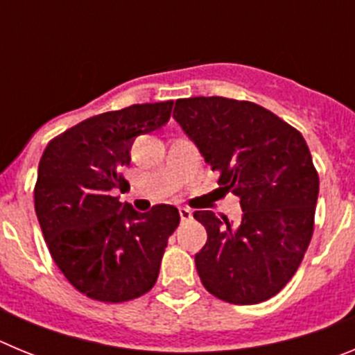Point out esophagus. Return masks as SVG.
Instances as JSON below:
<instances>
[{
	"label": "esophagus",
	"instance_id": "obj_1",
	"mask_svg": "<svg viewBox=\"0 0 355 355\" xmlns=\"http://www.w3.org/2000/svg\"><path fill=\"white\" fill-rule=\"evenodd\" d=\"M180 216H181V220L187 222L192 218V211H190L188 208H180Z\"/></svg>",
	"mask_w": 355,
	"mask_h": 355
}]
</instances>
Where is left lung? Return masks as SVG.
<instances>
[{
    "instance_id": "1",
    "label": "left lung",
    "mask_w": 355,
    "mask_h": 355,
    "mask_svg": "<svg viewBox=\"0 0 355 355\" xmlns=\"http://www.w3.org/2000/svg\"><path fill=\"white\" fill-rule=\"evenodd\" d=\"M174 119L240 199L241 220L196 211L208 241L196 254L200 281L229 304H259L288 284L315 229L318 172L302 135L250 101L178 99Z\"/></svg>"
}]
</instances>
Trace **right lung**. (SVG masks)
Segmentation results:
<instances>
[{
	"instance_id": "right-lung-1",
	"label": "right lung",
	"mask_w": 355,
	"mask_h": 355,
	"mask_svg": "<svg viewBox=\"0 0 355 355\" xmlns=\"http://www.w3.org/2000/svg\"><path fill=\"white\" fill-rule=\"evenodd\" d=\"M174 101L133 105L80 122L53 139L39 162L35 213L53 261L80 293L126 302L155 286L180 211L156 205L139 213L119 202L122 167L139 135L162 128Z\"/></svg>"
}]
</instances>
